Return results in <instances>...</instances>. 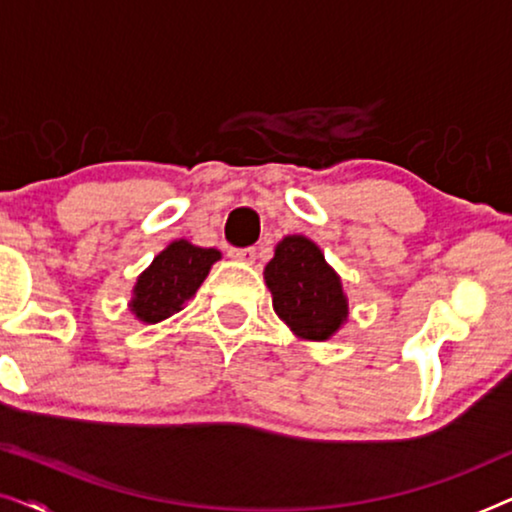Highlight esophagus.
<instances>
[{"instance_id":"34e87169","label":"esophagus","mask_w":512,"mask_h":512,"mask_svg":"<svg viewBox=\"0 0 512 512\" xmlns=\"http://www.w3.org/2000/svg\"><path fill=\"white\" fill-rule=\"evenodd\" d=\"M230 256H233L235 261H242V263H254V261H256V247L230 249Z\"/></svg>"}]
</instances>
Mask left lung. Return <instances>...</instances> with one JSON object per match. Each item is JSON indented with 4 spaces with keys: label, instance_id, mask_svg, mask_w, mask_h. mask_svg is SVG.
Returning <instances> with one entry per match:
<instances>
[{
    "label": "left lung",
    "instance_id": "1",
    "mask_svg": "<svg viewBox=\"0 0 512 512\" xmlns=\"http://www.w3.org/2000/svg\"><path fill=\"white\" fill-rule=\"evenodd\" d=\"M277 317L305 340H326L347 319L340 277L319 247L303 235L284 237L265 265Z\"/></svg>",
    "mask_w": 512,
    "mask_h": 512
}]
</instances>
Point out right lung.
<instances>
[{
	"label": "right lung",
	"instance_id": "add662e5",
	"mask_svg": "<svg viewBox=\"0 0 512 512\" xmlns=\"http://www.w3.org/2000/svg\"><path fill=\"white\" fill-rule=\"evenodd\" d=\"M219 251L193 247L191 242L179 240L153 258L151 268L142 272L132 298V312L146 324H158L198 291L205 282L209 268L219 261Z\"/></svg>",
	"mask_w": 512,
	"mask_h": 512
}]
</instances>
